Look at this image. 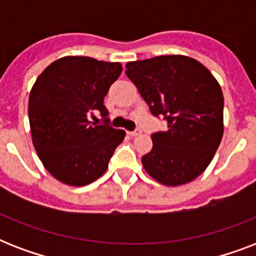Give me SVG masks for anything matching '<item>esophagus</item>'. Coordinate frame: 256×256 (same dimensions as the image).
<instances>
[{
	"mask_svg": "<svg viewBox=\"0 0 256 256\" xmlns=\"http://www.w3.org/2000/svg\"><path fill=\"white\" fill-rule=\"evenodd\" d=\"M128 134L130 136H140V128H136V130H134V132H128Z\"/></svg>",
	"mask_w": 256,
	"mask_h": 256,
	"instance_id": "34e87169",
	"label": "esophagus"
}]
</instances>
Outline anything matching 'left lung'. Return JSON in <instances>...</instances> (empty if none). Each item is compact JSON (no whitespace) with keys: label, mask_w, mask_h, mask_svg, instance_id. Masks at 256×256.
<instances>
[{"label":"left lung","mask_w":256,"mask_h":256,"mask_svg":"<svg viewBox=\"0 0 256 256\" xmlns=\"http://www.w3.org/2000/svg\"><path fill=\"white\" fill-rule=\"evenodd\" d=\"M152 116L168 120L166 132L152 136V152L142 156L148 174L164 186L198 178L223 136V92L210 70L186 56H160L126 64Z\"/></svg>","instance_id":"obj_1"}]
</instances>
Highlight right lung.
I'll return each instance as SVG.
<instances>
[{"mask_svg":"<svg viewBox=\"0 0 256 256\" xmlns=\"http://www.w3.org/2000/svg\"><path fill=\"white\" fill-rule=\"evenodd\" d=\"M122 73L120 62L90 57L60 58L32 88V140L45 168L60 182L86 186L108 170L126 132L108 124L104 100ZM106 122L100 125L98 116Z\"/></svg>","mask_w":256,"mask_h":256,"instance_id":"right-lung-1","label":"right lung"}]
</instances>
